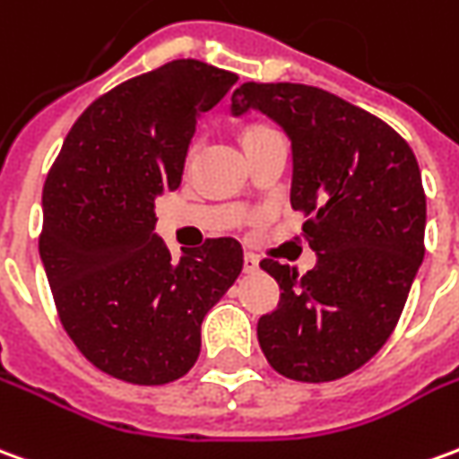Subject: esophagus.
I'll list each match as a JSON object with an SVG mask.
<instances>
[{"label": "esophagus", "mask_w": 459, "mask_h": 459, "mask_svg": "<svg viewBox=\"0 0 459 459\" xmlns=\"http://www.w3.org/2000/svg\"><path fill=\"white\" fill-rule=\"evenodd\" d=\"M258 268H261V265H258V258H255L253 253H246V255H243V273H258Z\"/></svg>", "instance_id": "obj_1"}]
</instances>
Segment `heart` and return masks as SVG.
Segmentation results:
<instances>
[{
    "label": "heart",
    "instance_id": "heart-1",
    "mask_svg": "<svg viewBox=\"0 0 459 459\" xmlns=\"http://www.w3.org/2000/svg\"><path fill=\"white\" fill-rule=\"evenodd\" d=\"M265 131H271V129H268V126H258V124H255V126H248L246 134H243V141L253 139V136H261V134H265Z\"/></svg>",
    "mask_w": 459,
    "mask_h": 459
}]
</instances>
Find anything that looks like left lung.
<instances>
[{"instance_id":"8db88e82","label":"left lung","mask_w":459,"mask_h":459,"mask_svg":"<svg viewBox=\"0 0 459 459\" xmlns=\"http://www.w3.org/2000/svg\"><path fill=\"white\" fill-rule=\"evenodd\" d=\"M253 108L290 139V206L310 213L303 233L318 255L306 275L261 263L281 303L258 320V342L275 373L338 380L385 345L425 255L418 159L385 121L316 86L248 82L230 111Z\"/></svg>"}]
</instances>
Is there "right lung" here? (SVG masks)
I'll return each mask as SVG.
<instances>
[{"label":"right lung","mask_w":459,"mask_h":459,"mask_svg":"<svg viewBox=\"0 0 459 459\" xmlns=\"http://www.w3.org/2000/svg\"><path fill=\"white\" fill-rule=\"evenodd\" d=\"M236 82L196 59L134 76L79 117L47 176L39 255L54 303L111 377L163 385L188 373L201 323L243 268L236 238L174 258L153 233L156 198L181 186L198 118Z\"/></svg>","instance_id":"obj_1"}]
</instances>
